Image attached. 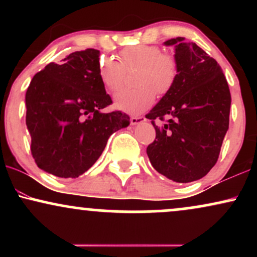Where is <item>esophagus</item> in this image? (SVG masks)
Segmentation results:
<instances>
[{"label":"esophagus","instance_id":"obj_1","mask_svg":"<svg viewBox=\"0 0 257 257\" xmlns=\"http://www.w3.org/2000/svg\"><path fill=\"white\" fill-rule=\"evenodd\" d=\"M145 120H146V118L143 116H133V117H131V124L135 125V124H139V123L145 122Z\"/></svg>","mask_w":257,"mask_h":257}]
</instances>
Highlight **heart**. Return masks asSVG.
<instances>
[{
	"mask_svg": "<svg viewBox=\"0 0 257 257\" xmlns=\"http://www.w3.org/2000/svg\"><path fill=\"white\" fill-rule=\"evenodd\" d=\"M118 61L101 58L98 64L100 82L108 91H117L124 83L125 72L137 70L135 88L123 89L113 98L117 110L131 114L144 112L153 104L156 91L166 95L172 90L178 78L179 67L175 58L162 53L156 46L137 44L119 52Z\"/></svg>",
	"mask_w": 257,
	"mask_h": 257,
	"instance_id": "1",
	"label": "heart"
}]
</instances>
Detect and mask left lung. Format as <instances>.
I'll return each instance as SVG.
<instances>
[{
	"mask_svg": "<svg viewBox=\"0 0 257 257\" xmlns=\"http://www.w3.org/2000/svg\"><path fill=\"white\" fill-rule=\"evenodd\" d=\"M164 44L175 47L179 73L172 90L146 114L156 129L146 152L159 174L186 184L205 176L217 162L231 93L220 65L196 43L176 37ZM166 118L163 126L155 125L156 119Z\"/></svg>",
	"mask_w": 257,
	"mask_h": 257,
	"instance_id": "obj_1",
	"label": "left lung"
}]
</instances>
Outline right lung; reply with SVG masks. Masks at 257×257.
Returning <instances> with one entry per match:
<instances>
[{
	"label": "right lung",
	"instance_id": "1",
	"mask_svg": "<svg viewBox=\"0 0 257 257\" xmlns=\"http://www.w3.org/2000/svg\"><path fill=\"white\" fill-rule=\"evenodd\" d=\"M100 52H73L32 78L25 95L26 126L37 167L58 178H78L98 161L108 138L129 125L98 76Z\"/></svg>",
	"mask_w": 257,
	"mask_h": 257
}]
</instances>
